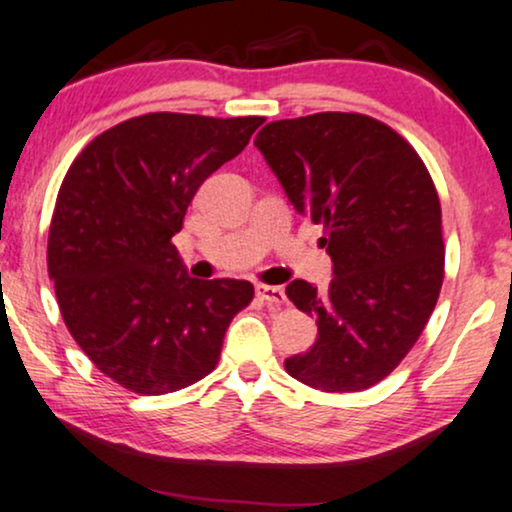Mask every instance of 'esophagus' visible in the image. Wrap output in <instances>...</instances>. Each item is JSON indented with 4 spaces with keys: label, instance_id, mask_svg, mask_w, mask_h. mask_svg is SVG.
<instances>
[{
    "label": "esophagus",
    "instance_id": "obj_1",
    "mask_svg": "<svg viewBox=\"0 0 512 512\" xmlns=\"http://www.w3.org/2000/svg\"><path fill=\"white\" fill-rule=\"evenodd\" d=\"M256 296L268 305H286V293L282 286H268V284H258L256 286Z\"/></svg>",
    "mask_w": 512,
    "mask_h": 512
}]
</instances>
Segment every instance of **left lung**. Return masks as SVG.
I'll return each instance as SVG.
<instances>
[{
	"label": "left lung",
	"instance_id": "obj_1",
	"mask_svg": "<svg viewBox=\"0 0 512 512\" xmlns=\"http://www.w3.org/2000/svg\"><path fill=\"white\" fill-rule=\"evenodd\" d=\"M298 214L324 223L333 261L326 291L286 286L317 317L319 338L284 361L321 391H361L410 352L443 286L440 200L422 158L375 118L324 111L272 121L254 139Z\"/></svg>",
	"mask_w": 512,
	"mask_h": 512
}]
</instances>
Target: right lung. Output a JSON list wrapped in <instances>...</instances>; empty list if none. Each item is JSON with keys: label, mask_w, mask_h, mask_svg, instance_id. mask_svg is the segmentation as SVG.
Listing matches in <instances>:
<instances>
[{"label": "right lung", "mask_w": 512, "mask_h": 512, "mask_svg": "<svg viewBox=\"0 0 512 512\" xmlns=\"http://www.w3.org/2000/svg\"><path fill=\"white\" fill-rule=\"evenodd\" d=\"M263 121L137 116L95 137L65 174L48 277L72 338L121 387L160 396L202 380L254 298L244 279L188 275L172 237L202 181L242 153Z\"/></svg>", "instance_id": "add662e5"}]
</instances>
